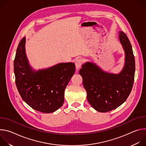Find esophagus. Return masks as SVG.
<instances>
[{
    "mask_svg": "<svg viewBox=\"0 0 146 146\" xmlns=\"http://www.w3.org/2000/svg\"><path fill=\"white\" fill-rule=\"evenodd\" d=\"M82 64H83V60L82 59L78 58L76 60L75 64H76V66L77 69H78L80 67H81Z\"/></svg>",
    "mask_w": 146,
    "mask_h": 146,
    "instance_id": "esophagus-1",
    "label": "esophagus"
}]
</instances>
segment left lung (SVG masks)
Segmentation results:
<instances>
[{
    "label": "left lung",
    "mask_w": 146,
    "mask_h": 146,
    "mask_svg": "<svg viewBox=\"0 0 146 146\" xmlns=\"http://www.w3.org/2000/svg\"><path fill=\"white\" fill-rule=\"evenodd\" d=\"M120 42L125 53V64L119 74L103 72L92 63L82 65L79 74L87 92V99L96 110L105 113L113 110L127 100L133 84L135 60L130 41L120 32Z\"/></svg>",
    "instance_id": "obj_1"
}]
</instances>
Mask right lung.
I'll use <instances>...</instances> for the list:
<instances>
[{
  "instance_id": "add662e5",
  "label": "right lung",
  "mask_w": 146,
  "mask_h": 146,
  "mask_svg": "<svg viewBox=\"0 0 146 146\" xmlns=\"http://www.w3.org/2000/svg\"><path fill=\"white\" fill-rule=\"evenodd\" d=\"M25 43L24 37L19 43L14 60L17 88L23 100L33 109L52 113L63 105L65 90L75 72V65L61 63L34 71L28 64Z\"/></svg>"
}]
</instances>
